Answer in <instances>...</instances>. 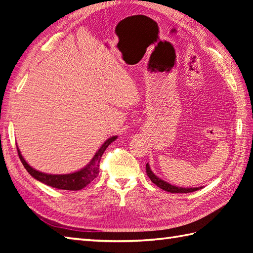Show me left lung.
Segmentation results:
<instances>
[{"mask_svg":"<svg viewBox=\"0 0 253 253\" xmlns=\"http://www.w3.org/2000/svg\"><path fill=\"white\" fill-rule=\"evenodd\" d=\"M146 170H147V175L149 176V178L151 179V181L153 184L157 185L158 187H160L161 189H163L165 191H169L171 193H187V192H192V191H197L199 189H201V187H196V188H181V187H176L169 184L164 180H162L159 177L153 174V171L150 169V165L147 164L146 165Z\"/></svg>","mask_w":253,"mask_h":253,"instance_id":"left-lung-1","label":"left lung"}]
</instances>
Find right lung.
<instances>
[{
  "instance_id": "right-lung-1",
  "label": "right lung",
  "mask_w": 253,
  "mask_h": 253,
  "mask_svg": "<svg viewBox=\"0 0 253 253\" xmlns=\"http://www.w3.org/2000/svg\"><path fill=\"white\" fill-rule=\"evenodd\" d=\"M116 138L117 136H113L107 139V140L102 144V147L98 150V152L94 154V157L90 161L89 164L85 165V168L82 169L78 171H75V173H72V174L53 175V174L42 173V171L32 169L31 166L26 162L18 148H17V151L24 168L37 180L43 182V184L51 186L53 188H57V189L80 190L87 185H89L90 182L99 175V166H100V161H101L102 155H103L106 148L109 147Z\"/></svg>"
}]
</instances>
